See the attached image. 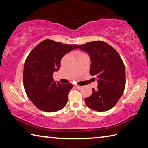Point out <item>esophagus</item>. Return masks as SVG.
Masks as SVG:
<instances>
[{
	"mask_svg": "<svg viewBox=\"0 0 148 148\" xmlns=\"http://www.w3.org/2000/svg\"><path fill=\"white\" fill-rule=\"evenodd\" d=\"M76 87L77 89H81V88H82V86H76Z\"/></svg>",
	"mask_w": 148,
	"mask_h": 148,
	"instance_id": "esophagus-1",
	"label": "esophagus"
}]
</instances>
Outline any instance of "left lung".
<instances>
[{"mask_svg": "<svg viewBox=\"0 0 148 148\" xmlns=\"http://www.w3.org/2000/svg\"><path fill=\"white\" fill-rule=\"evenodd\" d=\"M76 48L86 51L91 59L90 74L97 77L98 87L85 99L90 108L107 111L119 101L125 87V68L119 55L111 46L102 41L77 45Z\"/></svg>", "mask_w": 148, "mask_h": 148, "instance_id": "1", "label": "left lung"}]
</instances>
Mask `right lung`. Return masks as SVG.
<instances>
[{
    "label": "right lung",
    "instance_id": "add662e5",
    "mask_svg": "<svg viewBox=\"0 0 148 148\" xmlns=\"http://www.w3.org/2000/svg\"><path fill=\"white\" fill-rule=\"evenodd\" d=\"M76 46L45 40L27 57L23 69L24 88L27 97L38 109L54 112L66 106L69 92L74 86L54 81L53 74L60 69L62 57Z\"/></svg>",
    "mask_w": 148,
    "mask_h": 148
}]
</instances>
